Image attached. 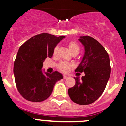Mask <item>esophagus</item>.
Masks as SVG:
<instances>
[{"label": "esophagus", "instance_id": "34e87169", "mask_svg": "<svg viewBox=\"0 0 126 126\" xmlns=\"http://www.w3.org/2000/svg\"><path fill=\"white\" fill-rule=\"evenodd\" d=\"M68 76L63 75V79H68Z\"/></svg>", "mask_w": 126, "mask_h": 126}]
</instances>
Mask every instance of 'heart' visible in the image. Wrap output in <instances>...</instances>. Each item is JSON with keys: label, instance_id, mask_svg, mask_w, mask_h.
I'll return each mask as SVG.
<instances>
[{"label": "heart", "instance_id": "1", "mask_svg": "<svg viewBox=\"0 0 126 126\" xmlns=\"http://www.w3.org/2000/svg\"><path fill=\"white\" fill-rule=\"evenodd\" d=\"M68 46L69 47V50L71 52L73 53V54H78L79 53V50H80V47H79V44L77 43L75 41H70L68 42ZM57 52H58V47L56 46L55 48H53V55L56 56L57 54ZM73 66V64L71 63H69V62H62L58 64V68L61 71L63 72V73H67L71 69V68Z\"/></svg>", "mask_w": 126, "mask_h": 126}]
</instances>
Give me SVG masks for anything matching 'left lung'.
I'll return each instance as SVG.
<instances>
[{"instance_id": "left-lung-1", "label": "left lung", "mask_w": 126, "mask_h": 126, "mask_svg": "<svg viewBox=\"0 0 126 126\" xmlns=\"http://www.w3.org/2000/svg\"><path fill=\"white\" fill-rule=\"evenodd\" d=\"M79 41L84 45L85 53L75 72H84L85 76L76 80L68 89L71 100L79 105H89L97 100L104 91L110 76L109 55L99 42L90 36H82Z\"/></svg>"}]
</instances>
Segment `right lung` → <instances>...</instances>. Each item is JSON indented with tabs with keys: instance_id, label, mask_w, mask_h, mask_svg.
Returning a JSON list of instances; mask_svg holds the SVG:
<instances>
[{
	"instance_id": "obj_1",
	"label": "right lung",
	"mask_w": 126,
	"mask_h": 126,
	"mask_svg": "<svg viewBox=\"0 0 126 126\" xmlns=\"http://www.w3.org/2000/svg\"><path fill=\"white\" fill-rule=\"evenodd\" d=\"M64 36L48 33L36 35L26 41L18 50L13 73L19 94L30 102H40L50 96L57 81L63 78L58 71L44 73L43 62L52 58L53 48Z\"/></svg>"
}]
</instances>
